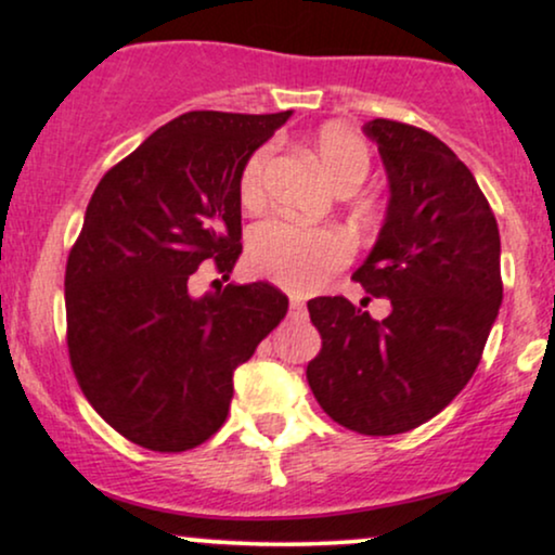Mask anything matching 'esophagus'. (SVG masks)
<instances>
[{
  "label": "esophagus",
  "instance_id": "esophagus-1",
  "mask_svg": "<svg viewBox=\"0 0 555 555\" xmlns=\"http://www.w3.org/2000/svg\"><path fill=\"white\" fill-rule=\"evenodd\" d=\"M289 310H292V315H305V302H302V297L292 295V297H289Z\"/></svg>",
  "mask_w": 555,
  "mask_h": 555
}]
</instances>
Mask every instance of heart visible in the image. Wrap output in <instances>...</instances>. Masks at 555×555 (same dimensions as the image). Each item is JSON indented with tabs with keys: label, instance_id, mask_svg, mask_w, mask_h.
Segmentation results:
<instances>
[{
	"label": "heart",
	"instance_id": "heart-1",
	"mask_svg": "<svg viewBox=\"0 0 555 555\" xmlns=\"http://www.w3.org/2000/svg\"><path fill=\"white\" fill-rule=\"evenodd\" d=\"M318 167L334 190H358L371 171V149L365 140L339 125H326L310 140ZM269 151H258L242 169L240 197L245 206H256L263 197V175ZM349 258V242L328 229H308L282 219L258 224L247 240V260L253 271L295 292L315 289L334 269Z\"/></svg>",
	"mask_w": 555,
	"mask_h": 555
}]
</instances>
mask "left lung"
<instances>
[{"label":"left lung","mask_w":555,"mask_h":555,"mask_svg":"<svg viewBox=\"0 0 555 555\" xmlns=\"http://www.w3.org/2000/svg\"><path fill=\"white\" fill-rule=\"evenodd\" d=\"M388 177L384 224L354 282L391 310L375 321L344 297H315L323 347L308 384L323 412L362 436L428 423L473 378L503 299L501 237L480 184L420 127L371 119Z\"/></svg>","instance_id":"8db88e82"}]
</instances>
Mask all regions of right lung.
<instances>
[{"instance_id": "1", "label": "right lung", "mask_w": 555, "mask_h": 555, "mask_svg": "<svg viewBox=\"0 0 555 555\" xmlns=\"http://www.w3.org/2000/svg\"><path fill=\"white\" fill-rule=\"evenodd\" d=\"M292 112H188L158 127L93 190L67 258L75 378L114 430L188 451L224 425L232 375L282 323L269 282L190 295L206 263L229 279L242 245V169Z\"/></svg>"}]
</instances>
